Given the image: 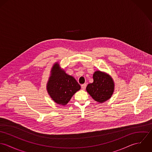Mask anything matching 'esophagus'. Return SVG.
<instances>
[{"instance_id": "34e87169", "label": "esophagus", "mask_w": 152, "mask_h": 152, "mask_svg": "<svg viewBox=\"0 0 152 152\" xmlns=\"http://www.w3.org/2000/svg\"><path fill=\"white\" fill-rule=\"evenodd\" d=\"M86 87H87V84H84L81 85V88L83 89H85L86 88Z\"/></svg>"}]
</instances>
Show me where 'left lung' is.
<instances>
[{"label":"left lung","mask_w":152,"mask_h":152,"mask_svg":"<svg viewBox=\"0 0 152 152\" xmlns=\"http://www.w3.org/2000/svg\"><path fill=\"white\" fill-rule=\"evenodd\" d=\"M93 80V83L87 86V92L98 102L103 103L108 101L115 89V83L111 76L99 70L94 73Z\"/></svg>","instance_id":"1"}]
</instances>
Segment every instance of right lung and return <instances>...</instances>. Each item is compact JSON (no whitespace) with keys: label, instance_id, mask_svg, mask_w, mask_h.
Listing matches in <instances>:
<instances>
[{"label":"right lung","instance_id":"add662e5","mask_svg":"<svg viewBox=\"0 0 152 152\" xmlns=\"http://www.w3.org/2000/svg\"><path fill=\"white\" fill-rule=\"evenodd\" d=\"M46 89L52 100L58 105H65L81 89V86L72 76L67 74L60 64L56 62L51 69Z\"/></svg>","mask_w":152,"mask_h":152}]
</instances>
